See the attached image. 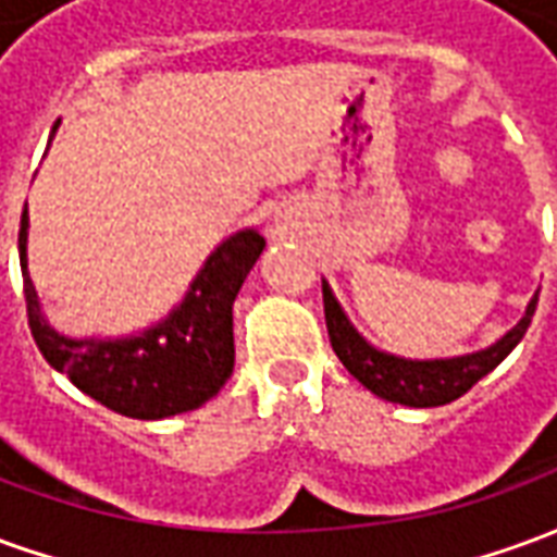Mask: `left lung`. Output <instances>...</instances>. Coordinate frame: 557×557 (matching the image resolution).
I'll return each mask as SVG.
<instances>
[{
    "instance_id": "1",
    "label": "left lung",
    "mask_w": 557,
    "mask_h": 557,
    "mask_svg": "<svg viewBox=\"0 0 557 557\" xmlns=\"http://www.w3.org/2000/svg\"><path fill=\"white\" fill-rule=\"evenodd\" d=\"M322 301H325L327 337H331V346L337 351L343 367L367 391H373L375 397L399 403V406H414V409L447 406L462 397L466 391H471L483 375L492 373L519 346V339L525 337L528 325H531V315L537 310V295H534L525 315L498 343H492L490 349L459 355V358L411 361V358H397L391 351H379L375 346H370L351 327L327 283H322Z\"/></svg>"
}]
</instances>
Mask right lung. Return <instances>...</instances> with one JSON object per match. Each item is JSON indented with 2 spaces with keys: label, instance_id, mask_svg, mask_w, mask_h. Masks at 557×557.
I'll use <instances>...</instances> for the list:
<instances>
[{
  "label": "right lung",
  "instance_id": "obj_1",
  "mask_svg": "<svg viewBox=\"0 0 557 557\" xmlns=\"http://www.w3.org/2000/svg\"><path fill=\"white\" fill-rule=\"evenodd\" d=\"M59 122L53 125V134ZM29 211L20 218V271L32 337L50 367L125 418L160 420L199 409L226 385L235 367L232 304L265 250L256 230L230 235L190 283L184 301L163 322L119 339L65 337L44 319L26 262Z\"/></svg>",
  "mask_w": 557,
  "mask_h": 557
}]
</instances>
